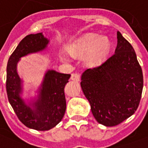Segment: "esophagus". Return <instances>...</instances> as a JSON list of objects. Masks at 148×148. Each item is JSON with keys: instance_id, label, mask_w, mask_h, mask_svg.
Instances as JSON below:
<instances>
[{"instance_id": "obj_1", "label": "esophagus", "mask_w": 148, "mask_h": 148, "mask_svg": "<svg viewBox=\"0 0 148 148\" xmlns=\"http://www.w3.org/2000/svg\"><path fill=\"white\" fill-rule=\"evenodd\" d=\"M71 79L73 80V81H79V79H80V76L79 75L78 73H73L71 75Z\"/></svg>"}]
</instances>
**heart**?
Here are the masks:
<instances>
[{"mask_svg": "<svg viewBox=\"0 0 148 148\" xmlns=\"http://www.w3.org/2000/svg\"><path fill=\"white\" fill-rule=\"evenodd\" d=\"M67 51L73 57L84 56V62L88 65H97L105 59L110 49V42L105 37L98 34H86L69 43ZM59 58L64 62L69 61V55L60 53Z\"/></svg>", "mask_w": 148, "mask_h": 148, "instance_id": "obj_1", "label": "heart"}]
</instances>
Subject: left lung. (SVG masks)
Instances as JSON below:
<instances>
[{
    "label": "left lung",
    "instance_id": "1",
    "mask_svg": "<svg viewBox=\"0 0 148 148\" xmlns=\"http://www.w3.org/2000/svg\"><path fill=\"white\" fill-rule=\"evenodd\" d=\"M115 53L104 63L82 74L80 85L99 124L115 126L131 117L142 95V69L133 47L117 31Z\"/></svg>",
    "mask_w": 148,
    "mask_h": 148
}]
</instances>
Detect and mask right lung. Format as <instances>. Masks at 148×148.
Masks as SVG:
<instances>
[{
    "mask_svg": "<svg viewBox=\"0 0 148 148\" xmlns=\"http://www.w3.org/2000/svg\"><path fill=\"white\" fill-rule=\"evenodd\" d=\"M49 43L42 33L29 34L19 43L7 64L6 90L9 103L24 125L38 131L49 130L63 118L66 110L64 89L71 75L47 70L37 96L26 101L22 98L23 80L17 73V64L23 57L45 50Z\"/></svg>",
    "mask_w": 148,
    "mask_h": 148,
    "instance_id": "right-lung-1",
    "label": "right lung"
}]
</instances>
